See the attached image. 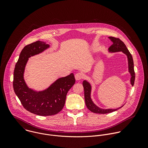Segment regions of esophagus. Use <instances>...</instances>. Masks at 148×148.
I'll return each mask as SVG.
<instances>
[{
  "label": "esophagus",
  "mask_w": 148,
  "mask_h": 148,
  "mask_svg": "<svg viewBox=\"0 0 148 148\" xmlns=\"http://www.w3.org/2000/svg\"><path fill=\"white\" fill-rule=\"evenodd\" d=\"M83 77H84V75L81 73H78L75 75V78L76 80H79L83 78Z\"/></svg>",
  "instance_id": "esophagus-1"
}]
</instances>
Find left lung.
Here are the masks:
<instances>
[{
	"mask_svg": "<svg viewBox=\"0 0 148 148\" xmlns=\"http://www.w3.org/2000/svg\"><path fill=\"white\" fill-rule=\"evenodd\" d=\"M109 38L112 41V45L108 49L110 52H118L122 51L124 54H125L128 57V70L129 72L131 74V84L133 86L135 82V74L134 71V61L132 58V56L127 47L123 43V42L121 40L118 38L114 37H109ZM82 86L84 87V98H85V102L86 106L88 109L94 113L97 114H108L110 112H112L118 110V109L122 108L123 105L117 109H102L99 107H97V105L93 102L91 98V86L90 84L86 80H84L82 82Z\"/></svg>",
	"mask_w": 148,
	"mask_h": 148,
	"instance_id": "8db88e82",
	"label": "left lung"
}]
</instances>
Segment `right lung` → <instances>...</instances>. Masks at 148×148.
Listing matches in <instances>:
<instances>
[{"label": "right lung", "mask_w": 148, "mask_h": 148, "mask_svg": "<svg viewBox=\"0 0 148 148\" xmlns=\"http://www.w3.org/2000/svg\"><path fill=\"white\" fill-rule=\"evenodd\" d=\"M49 47V45L41 41L26 46L20 53L13 74V89L23 107L31 113L40 116L53 115L61 111L64 106L67 94L75 82L71 73L58 78L43 91H36L27 87L23 74L29 58L42 53Z\"/></svg>", "instance_id": "add662e5"}]
</instances>
